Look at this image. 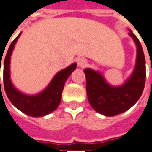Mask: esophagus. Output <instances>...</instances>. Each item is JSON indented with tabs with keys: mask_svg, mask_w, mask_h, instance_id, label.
I'll list each match as a JSON object with an SVG mask.
<instances>
[{
	"mask_svg": "<svg viewBox=\"0 0 152 152\" xmlns=\"http://www.w3.org/2000/svg\"><path fill=\"white\" fill-rule=\"evenodd\" d=\"M77 65L80 67V68H85L87 65H88V60L84 58H80L77 59Z\"/></svg>",
	"mask_w": 152,
	"mask_h": 152,
	"instance_id": "esophagus-1",
	"label": "esophagus"
}]
</instances>
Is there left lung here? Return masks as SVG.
<instances>
[{"mask_svg": "<svg viewBox=\"0 0 152 152\" xmlns=\"http://www.w3.org/2000/svg\"><path fill=\"white\" fill-rule=\"evenodd\" d=\"M137 46V60L134 71L122 87L114 88L104 81L102 75L91 69H85L88 99L97 112L114 116L130 109L140 98L145 83V59L141 44L130 31Z\"/></svg>", "mask_w": 152, "mask_h": 152, "instance_id": "obj_1", "label": "left lung"}]
</instances>
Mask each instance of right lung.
I'll return each instance as SVG.
<instances>
[{"label":"right lung","instance_id":"add662e5","mask_svg":"<svg viewBox=\"0 0 152 152\" xmlns=\"http://www.w3.org/2000/svg\"><path fill=\"white\" fill-rule=\"evenodd\" d=\"M21 33L12 41L7 50L4 59L3 64V84L5 92L7 98L17 109L21 110L26 115L33 117H40L48 115L57 109L58 106L63 92L64 86L70 74L76 69V64H72L69 67L60 70L57 73L48 87L41 94L35 96L23 94L18 91L11 83L10 80V57L17 40L20 37ZM2 57H1V60ZM0 63V71H1ZM1 88V81H0Z\"/></svg>","mask_w":152,"mask_h":152}]
</instances>
